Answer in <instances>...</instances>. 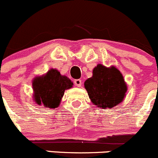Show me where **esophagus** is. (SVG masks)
<instances>
[{
    "instance_id": "1",
    "label": "esophagus",
    "mask_w": 158,
    "mask_h": 158,
    "mask_svg": "<svg viewBox=\"0 0 158 158\" xmlns=\"http://www.w3.org/2000/svg\"><path fill=\"white\" fill-rule=\"evenodd\" d=\"M74 84H75V86H77V87H81V79H76L74 80Z\"/></svg>"
}]
</instances>
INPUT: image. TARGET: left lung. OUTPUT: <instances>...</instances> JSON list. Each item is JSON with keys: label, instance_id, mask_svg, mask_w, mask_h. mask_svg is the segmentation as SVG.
<instances>
[{"label": "left lung", "instance_id": "1", "mask_svg": "<svg viewBox=\"0 0 158 158\" xmlns=\"http://www.w3.org/2000/svg\"><path fill=\"white\" fill-rule=\"evenodd\" d=\"M84 87L90 101L101 108H111L124 100L127 87L122 74L115 67L98 64L93 76L86 80Z\"/></svg>", "mask_w": 158, "mask_h": 158}]
</instances>
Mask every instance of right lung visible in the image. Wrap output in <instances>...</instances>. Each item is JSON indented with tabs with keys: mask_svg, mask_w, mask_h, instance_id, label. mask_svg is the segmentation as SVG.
I'll list each match as a JSON object with an SVG mask.
<instances>
[{
	"mask_svg": "<svg viewBox=\"0 0 158 158\" xmlns=\"http://www.w3.org/2000/svg\"><path fill=\"white\" fill-rule=\"evenodd\" d=\"M73 84L68 77L52 68L44 75L36 77L33 81L34 101L39 105L55 108L60 104L65 90L71 88Z\"/></svg>",
	"mask_w": 158,
	"mask_h": 158,
	"instance_id": "1",
	"label": "right lung"
}]
</instances>
